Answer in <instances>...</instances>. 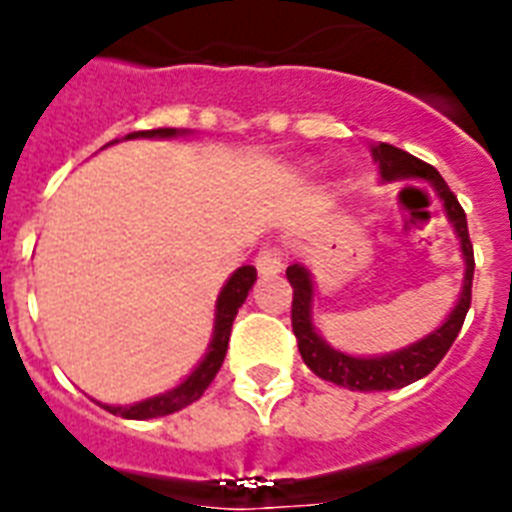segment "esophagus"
<instances>
[{
  "mask_svg": "<svg viewBox=\"0 0 512 512\" xmlns=\"http://www.w3.org/2000/svg\"><path fill=\"white\" fill-rule=\"evenodd\" d=\"M255 265H257V271L263 273V276H273V273H282V268H284L282 252H279V249H276V247L263 249V252L257 255Z\"/></svg>",
  "mask_w": 512,
  "mask_h": 512,
  "instance_id": "34e87169",
  "label": "esophagus"
}]
</instances>
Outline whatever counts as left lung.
I'll list each match as a JSON object with an SVG mask.
<instances>
[{
  "mask_svg": "<svg viewBox=\"0 0 512 512\" xmlns=\"http://www.w3.org/2000/svg\"><path fill=\"white\" fill-rule=\"evenodd\" d=\"M373 161L378 163L381 182H400V179H424L438 193L443 212H446L451 228H454L459 249H462L464 276L459 300L451 308V314L443 319V325L435 327L419 341L408 343L403 349L389 351V354H373V357H354L341 349H333L322 338V333L314 325V276L306 265H290L287 279L292 284V333L298 338V349L303 362L311 373H317L325 381H333L338 386L354 389V392H386V389H400L413 381H419L427 373L438 368V362L446 357L451 343L462 330L464 317L470 311V295H473V271L475 257L470 233H467V217L464 209L456 201V195L448 190L446 179L429 163L413 158L411 152H403L400 147L378 142L370 147Z\"/></svg>",
  "mask_w": 512,
  "mask_h": 512,
  "instance_id": "1",
  "label": "left lung"
}]
</instances>
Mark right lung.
I'll use <instances>...</instances> for the list:
<instances>
[{
  "instance_id": "obj_1",
  "label": "right lung",
  "mask_w": 512,
  "mask_h": 512,
  "mask_svg": "<svg viewBox=\"0 0 512 512\" xmlns=\"http://www.w3.org/2000/svg\"><path fill=\"white\" fill-rule=\"evenodd\" d=\"M177 136H187V131H182V128H155V131H134V134H128L126 139H177ZM255 282H257L255 268H252V265H241L239 271L230 273L228 282L222 284L220 295H217V303H214L212 341H209V346H206V354L201 357V362L195 365L193 373H190L182 384H177L174 389H169V392H163V395H152L147 397V400H139V403H131V405L99 403L101 408L109 413H115V416H123V419L144 421V419H158V416H169V413L182 411L185 405L195 403V400L206 392V386L212 384L214 376L220 373L222 360H225V351H228L233 319H236V314H239L241 303L247 300L249 290H252V284Z\"/></svg>"
}]
</instances>
